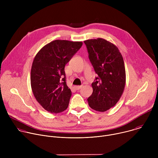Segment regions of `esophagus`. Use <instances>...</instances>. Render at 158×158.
<instances>
[{
    "instance_id": "1",
    "label": "esophagus",
    "mask_w": 158,
    "mask_h": 158,
    "mask_svg": "<svg viewBox=\"0 0 158 158\" xmlns=\"http://www.w3.org/2000/svg\"><path fill=\"white\" fill-rule=\"evenodd\" d=\"M82 87V85H76V86H74V88H75V89H76V90H79L80 89H81Z\"/></svg>"
}]
</instances>
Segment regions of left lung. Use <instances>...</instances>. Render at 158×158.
<instances>
[{"label": "left lung", "mask_w": 158, "mask_h": 158, "mask_svg": "<svg viewBox=\"0 0 158 158\" xmlns=\"http://www.w3.org/2000/svg\"><path fill=\"white\" fill-rule=\"evenodd\" d=\"M91 61L98 75L92 83L93 92L87 99L90 107L105 112L121 98L126 84L123 57L118 48L102 38L84 40Z\"/></svg>", "instance_id": "left-lung-1"}]
</instances>
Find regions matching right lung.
<instances>
[{
  "label": "right lung",
  "mask_w": 158,
  "mask_h": 158,
  "mask_svg": "<svg viewBox=\"0 0 158 158\" xmlns=\"http://www.w3.org/2000/svg\"><path fill=\"white\" fill-rule=\"evenodd\" d=\"M82 45V42L55 40L44 46L34 59L32 91L37 101L51 113H59L68 107L72 93L66 84L64 67Z\"/></svg>",
  "instance_id": "right-lung-1"
}]
</instances>
